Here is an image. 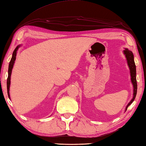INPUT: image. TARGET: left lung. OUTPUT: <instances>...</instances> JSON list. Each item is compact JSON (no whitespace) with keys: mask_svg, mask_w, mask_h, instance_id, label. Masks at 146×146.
Returning <instances> with one entry per match:
<instances>
[{"mask_svg":"<svg viewBox=\"0 0 146 146\" xmlns=\"http://www.w3.org/2000/svg\"><path fill=\"white\" fill-rule=\"evenodd\" d=\"M125 56H126L127 63L130 70V76H131V81L133 86V99L131 100L127 104L126 111L130 104H131L133 101L135 100V97L137 95V79H136V65L135 64L134 61V56L133 54V52L131 50L127 49V48H125V50L123 51Z\"/></svg>","mask_w":146,"mask_h":146,"instance_id":"8db88e82","label":"left lung"}]
</instances>
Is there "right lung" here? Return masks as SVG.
Segmentation results:
<instances>
[{"instance_id": "1", "label": "right lung", "mask_w": 146, "mask_h": 146, "mask_svg": "<svg viewBox=\"0 0 146 146\" xmlns=\"http://www.w3.org/2000/svg\"><path fill=\"white\" fill-rule=\"evenodd\" d=\"M20 47V45H18L17 47L15 48L13 52L12 58L11 59V61H10L9 64V68H8V77L7 79V94H8V97L10 99V96H9V86H10V80H11V72L13 67V65L15 63V61L16 60V56H17V52L19 48Z\"/></svg>"}]
</instances>
